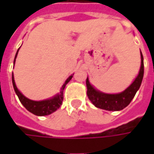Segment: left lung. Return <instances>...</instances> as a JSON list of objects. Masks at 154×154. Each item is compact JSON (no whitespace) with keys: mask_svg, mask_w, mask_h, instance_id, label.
<instances>
[{"mask_svg":"<svg viewBox=\"0 0 154 154\" xmlns=\"http://www.w3.org/2000/svg\"><path fill=\"white\" fill-rule=\"evenodd\" d=\"M141 65L139 74L136 77L133 83L128 87L125 91L118 94H105L94 89L89 83L88 78L86 79V86H87V96L89 99L96 107L99 109L106 110H121L128 106L131 100L133 99L136 92L140 86L141 81L144 74V63H143V56L140 52Z\"/></svg>","mask_w":154,"mask_h":154,"instance_id":"obj_1","label":"left lung"}]
</instances>
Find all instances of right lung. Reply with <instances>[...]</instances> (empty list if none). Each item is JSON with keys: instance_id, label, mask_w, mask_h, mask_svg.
I'll return each mask as SVG.
<instances>
[{"instance_id": "add662e5", "label": "right lung", "mask_w": 154, "mask_h": 154, "mask_svg": "<svg viewBox=\"0 0 154 154\" xmlns=\"http://www.w3.org/2000/svg\"><path fill=\"white\" fill-rule=\"evenodd\" d=\"M18 51H19V50H18ZM18 51H17L16 56H15L14 62L16 56L18 55ZM72 77H73V75L68 77V80H66V82L63 84L62 89H61V92L59 94H57L56 96L51 98V99L43 100V101H33V100L26 98L16 87L14 79V74H12V81H13V86L14 88V91L16 94L18 95L20 101L26 107L27 110H29L30 112H32V114L36 116H47L53 113L54 111H56V109H59L60 106L62 105V101H63V90H64L66 85L72 79Z\"/></svg>"}]
</instances>
